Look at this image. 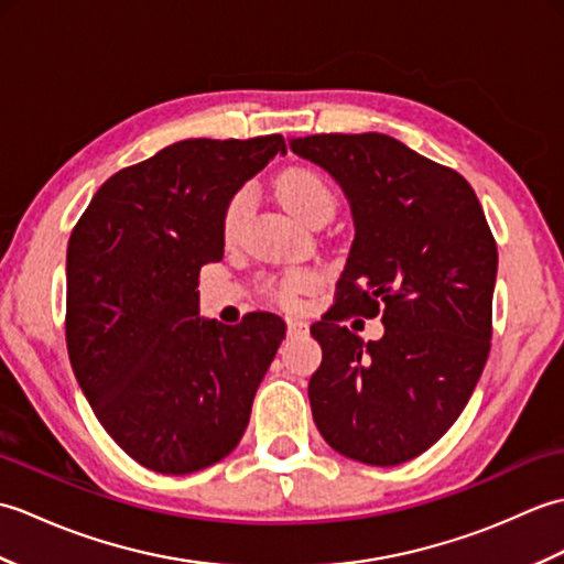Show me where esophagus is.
<instances>
[{"instance_id": "34e87169", "label": "esophagus", "mask_w": 564, "mask_h": 564, "mask_svg": "<svg viewBox=\"0 0 564 564\" xmlns=\"http://www.w3.org/2000/svg\"><path fill=\"white\" fill-rule=\"evenodd\" d=\"M289 334L291 337H301V334H307V322L301 317H291L289 319Z\"/></svg>"}]
</instances>
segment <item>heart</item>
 Segmentation results:
<instances>
[{
    "label": "heart",
    "mask_w": 564,
    "mask_h": 564,
    "mask_svg": "<svg viewBox=\"0 0 564 564\" xmlns=\"http://www.w3.org/2000/svg\"><path fill=\"white\" fill-rule=\"evenodd\" d=\"M251 196H254L251 188H239L230 203H227L223 215V235L227 239L235 237L239 223L249 213ZM275 196H279L281 206L301 223H307L313 215L325 208L334 210V194L325 176L315 170H307V166H289V170H283L281 176L275 178ZM315 289L317 275L310 271H289L269 285L273 301L283 307H301L305 297L315 293Z\"/></svg>",
    "instance_id": "heart-1"
}]
</instances>
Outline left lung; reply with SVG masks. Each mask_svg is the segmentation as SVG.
Masks as SVG:
<instances>
[{"label":"left lung","instance_id":"left-lung-1","mask_svg":"<svg viewBox=\"0 0 564 564\" xmlns=\"http://www.w3.org/2000/svg\"><path fill=\"white\" fill-rule=\"evenodd\" d=\"M291 150L349 198L356 237L334 303L310 332L322 364L313 419L334 451L366 465L422 455L465 410L492 339L497 242L473 186L382 133H322ZM380 314L364 343L340 322Z\"/></svg>","mask_w":564,"mask_h":564}]
</instances>
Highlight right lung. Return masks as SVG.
<instances>
[{
	"mask_svg": "<svg viewBox=\"0 0 564 564\" xmlns=\"http://www.w3.org/2000/svg\"><path fill=\"white\" fill-rule=\"evenodd\" d=\"M283 135L182 140L116 172L69 235L67 351L94 414L130 458L188 475L230 455L285 337L273 313L198 317L223 215Z\"/></svg>",
	"mask_w": 564,
	"mask_h": 564,
	"instance_id": "1",
	"label": "right lung"
}]
</instances>
